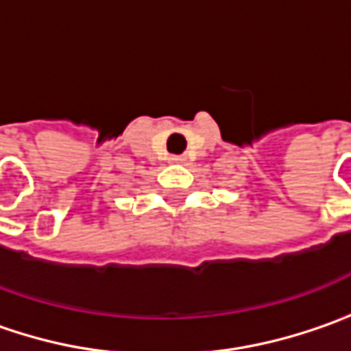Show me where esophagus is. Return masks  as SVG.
<instances>
[{"instance_id":"esophagus-1","label":"esophagus","mask_w":351,"mask_h":351,"mask_svg":"<svg viewBox=\"0 0 351 351\" xmlns=\"http://www.w3.org/2000/svg\"><path fill=\"white\" fill-rule=\"evenodd\" d=\"M169 162H173V165H184V162H186V156L184 155L169 156Z\"/></svg>"}]
</instances>
